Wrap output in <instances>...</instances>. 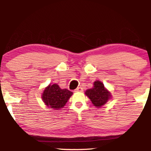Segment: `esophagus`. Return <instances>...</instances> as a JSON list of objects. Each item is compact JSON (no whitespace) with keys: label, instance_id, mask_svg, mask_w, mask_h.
Listing matches in <instances>:
<instances>
[{"label":"esophagus","instance_id":"esophagus-1","mask_svg":"<svg viewBox=\"0 0 151 151\" xmlns=\"http://www.w3.org/2000/svg\"><path fill=\"white\" fill-rule=\"evenodd\" d=\"M74 91H75V92H81V91H83L82 87H81V86H79V87H77V89L74 90Z\"/></svg>","mask_w":151,"mask_h":151}]
</instances>
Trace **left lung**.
I'll list each match as a JSON object with an SVG mask.
<instances>
[{"instance_id":"1","label":"left lung","mask_w":151,"mask_h":151,"mask_svg":"<svg viewBox=\"0 0 151 151\" xmlns=\"http://www.w3.org/2000/svg\"><path fill=\"white\" fill-rule=\"evenodd\" d=\"M86 95L96 107L104 105L111 97V93L104 88V84L99 81L93 83V87L86 91Z\"/></svg>"}]
</instances>
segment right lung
Masks as SVG:
<instances>
[{
    "label": "right lung",
    "instance_id": "1",
    "mask_svg": "<svg viewBox=\"0 0 151 151\" xmlns=\"http://www.w3.org/2000/svg\"><path fill=\"white\" fill-rule=\"evenodd\" d=\"M72 91L67 89H61L57 84L45 88L42 98L45 104L51 109H60L66 104L72 95Z\"/></svg>",
    "mask_w": 151,
    "mask_h": 151
}]
</instances>
